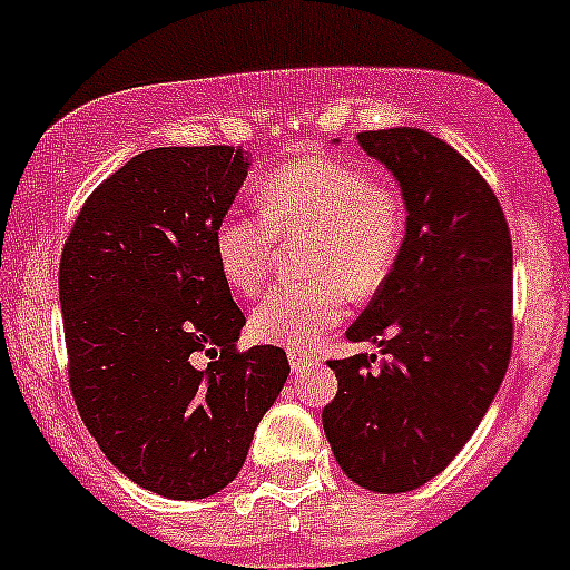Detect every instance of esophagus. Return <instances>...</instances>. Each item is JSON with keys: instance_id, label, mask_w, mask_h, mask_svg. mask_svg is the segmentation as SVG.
<instances>
[{"instance_id": "esophagus-1", "label": "esophagus", "mask_w": 570, "mask_h": 570, "mask_svg": "<svg viewBox=\"0 0 570 570\" xmlns=\"http://www.w3.org/2000/svg\"><path fill=\"white\" fill-rule=\"evenodd\" d=\"M317 364V358H314L312 353H301V350H289V366L295 375H301V372H306L308 366Z\"/></svg>"}]
</instances>
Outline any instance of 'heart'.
Instances as JSON below:
<instances>
[{"label":"heart","instance_id":"heart-1","mask_svg":"<svg viewBox=\"0 0 570 570\" xmlns=\"http://www.w3.org/2000/svg\"><path fill=\"white\" fill-rule=\"evenodd\" d=\"M262 215H226L215 228L223 278L253 297L267 281L281 239H312L303 284H281L258 303V342L301 350L344 317L347 297H366L392 275L405 239V204L394 184L361 165L308 157L273 170L262 184Z\"/></svg>","mask_w":570,"mask_h":570}]
</instances>
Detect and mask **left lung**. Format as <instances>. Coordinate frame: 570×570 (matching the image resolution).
<instances>
[{"instance_id": "8db88e82", "label": "left lung", "mask_w": 570, "mask_h": 570, "mask_svg": "<svg viewBox=\"0 0 570 570\" xmlns=\"http://www.w3.org/2000/svg\"><path fill=\"white\" fill-rule=\"evenodd\" d=\"M405 200L392 275L350 325L377 355L327 361L338 392L322 411L344 474L405 493L452 463L485 416L513 347V243L504 212L469 159L424 129L358 131Z\"/></svg>"}]
</instances>
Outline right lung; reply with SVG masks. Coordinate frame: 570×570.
I'll use <instances>...</instances> for the list:
<instances>
[{
  "mask_svg": "<svg viewBox=\"0 0 570 570\" xmlns=\"http://www.w3.org/2000/svg\"><path fill=\"white\" fill-rule=\"evenodd\" d=\"M248 168L234 146L137 154L90 193L60 256L79 416L107 461L159 497L226 488L289 375L281 347L237 350L245 314L215 256Z\"/></svg>",
  "mask_w": 570,
  "mask_h": 570,
  "instance_id": "add662e5",
  "label": "right lung"
}]
</instances>
